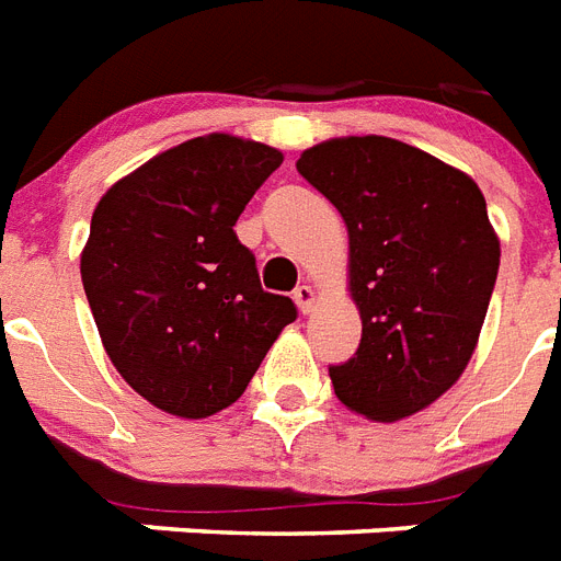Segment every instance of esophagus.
<instances>
[{"instance_id":"1","label":"esophagus","mask_w":561,"mask_h":561,"mask_svg":"<svg viewBox=\"0 0 561 561\" xmlns=\"http://www.w3.org/2000/svg\"><path fill=\"white\" fill-rule=\"evenodd\" d=\"M293 298H295V304H298V309H301L304 316H309V312H312V307H316V289H312L309 284L298 286V289L293 293Z\"/></svg>"}]
</instances>
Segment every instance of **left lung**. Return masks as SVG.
I'll list each match as a JSON object with an SVG mask.
<instances>
[{
  "mask_svg": "<svg viewBox=\"0 0 561 561\" xmlns=\"http://www.w3.org/2000/svg\"><path fill=\"white\" fill-rule=\"evenodd\" d=\"M298 173L339 208L351 240L362 342L330 367L335 397L379 423L440 400L481 335L501 243L463 170L385 136L330 138Z\"/></svg>",
  "mask_w": 561,
  "mask_h": 561,
  "instance_id": "obj_1",
  "label": "left lung"
}]
</instances>
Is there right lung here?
<instances>
[{
  "mask_svg": "<svg viewBox=\"0 0 561 561\" xmlns=\"http://www.w3.org/2000/svg\"><path fill=\"white\" fill-rule=\"evenodd\" d=\"M284 161L210 133L118 179L92 214L80 277L103 351L164 414L203 420L243 397L295 304L263 293L237 217Z\"/></svg>",
  "mask_w": 561,
  "mask_h": 561,
  "instance_id": "obj_1",
  "label": "right lung"
}]
</instances>
